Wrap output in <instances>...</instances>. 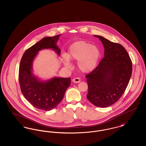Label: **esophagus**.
Listing matches in <instances>:
<instances>
[{
    "label": "esophagus",
    "mask_w": 146,
    "mask_h": 146,
    "mask_svg": "<svg viewBox=\"0 0 146 146\" xmlns=\"http://www.w3.org/2000/svg\"><path fill=\"white\" fill-rule=\"evenodd\" d=\"M72 81L74 83H79L80 82V79L79 78H75L72 80Z\"/></svg>",
    "instance_id": "34e87169"
}]
</instances>
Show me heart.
Returning <instances> with one entry per match:
<instances>
[{
    "label": "heart",
    "mask_w": 146,
    "mask_h": 146,
    "mask_svg": "<svg viewBox=\"0 0 146 146\" xmlns=\"http://www.w3.org/2000/svg\"><path fill=\"white\" fill-rule=\"evenodd\" d=\"M100 51L95 45L89 42L80 40L72 44L68 49V54L63 53L61 60L67 68H71V60L78 61L79 69L85 73H90L95 70L100 58Z\"/></svg>",
    "instance_id": "1"
}]
</instances>
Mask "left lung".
Returning <instances> with one entry per match:
<instances>
[{
    "instance_id": "obj_1",
    "label": "left lung",
    "mask_w": 146,
    "mask_h": 146,
    "mask_svg": "<svg viewBox=\"0 0 146 146\" xmlns=\"http://www.w3.org/2000/svg\"><path fill=\"white\" fill-rule=\"evenodd\" d=\"M98 38L104 46V57L87 78V98L91 104L105 108L121 97L132 74V62L125 48L102 36Z\"/></svg>"
}]
</instances>
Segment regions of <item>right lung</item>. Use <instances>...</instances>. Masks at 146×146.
<instances>
[{
	"label": "right lung",
	"instance_id": "right-lung-1",
	"mask_svg": "<svg viewBox=\"0 0 146 146\" xmlns=\"http://www.w3.org/2000/svg\"><path fill=\"white\" fill-rule=\"evenodd\" d=\"M60 36L44 37L25 51L20 62L19 76L21 92L34 107L42 111L55 108L62 101L70 84V78L55 76L42 80L33 71V62L39 51L51 49L60 56L61 50L57 42Z\"/></svg>",
	"mask_w": 146,
	"mask_h": 146
}]
</instances>
